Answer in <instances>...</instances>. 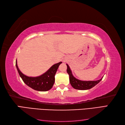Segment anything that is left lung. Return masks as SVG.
I'll list each match as a JSON object with an SVG mask.
<instances>
[{
	"instance_id": "1",
	"label": "left lung",
	"mask_w": 125,
	"mask_h": 125,
	"mask_svg": "<svg viewBox=\"0 0 125 125\" xmlns=\"http://www.w3.org/2000/svg\"><path fill=\"white\" fill-rule=\"evenodd\" d=\"M67 73L69 75V82L70 83L71 85L74 89L77 90H89L92 88L95 85H96L102 80L103 77L97 81H81L79 79L76 78L73 75L72 72L70 68L67 64Z\"/></svg>"
}]
</instances>
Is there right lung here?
<instances>
[{
	"label": "right lung",
	"instance_id": "1",
	"mask_svg": "<svg viewBox=\"0 0 125 125\" xmlns=\"http://www.w3.org/2000/svg\"><path fill=\"white\" fill-rule=\"evenodd\" d=\"M61 63L62 62L56 63L46 73L38 77H28L23 74L18 67L17 60L15 65L20 77L27 86L36 91H47L52 88L55 82V75Z\"/></svg>",
	"mask_w": 125,
	"mask_h": 125
}]
</instances>
